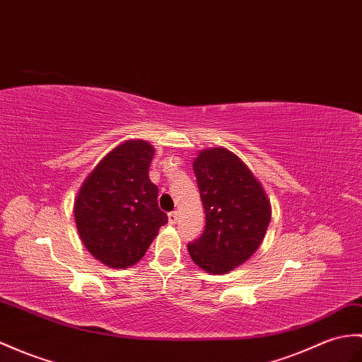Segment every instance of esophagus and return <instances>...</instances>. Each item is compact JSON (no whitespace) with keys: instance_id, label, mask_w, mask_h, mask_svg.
<instances>
[{"instance_id":"esophagus-1","label":"esophagus","mask_w":362,"mask_h":362,"mask_svg":"<svg viewBox=\"0 0 362 362\" xmlns=\"http://www.w3.org/2000/svg\"><path fill=\"white\" fill-rule=\"evenodd\" d=\"M177 219H179V213L177 211H173V213L168 214V222H170L171 225L177 223Z\"/></svg>"}]
</instances>
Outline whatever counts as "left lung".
<instances>
[{"label":"left lung","mask_w":362,"mask_h":362,"mask_svg":"<svg viewBox=\"0 0 362 362\" xmlns=\"http://www.w3.org/2000/svg\"><path fill=\"white\" fill-rule=\"evenodd\" d=\"M205 209V230L188 243L197 267L226 274L245 264L262 243L272 221L265 189L240 158L226 148L202 149L192 162Z\"/></svg>","instance_id":"left-lung-1"}]
</instances>
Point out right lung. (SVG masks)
Instances as JSON below:
<instances>
[{
    "instance_id": "obj_1",
    "label": "right lung",
    "mask_w": 362,
    "mask_h": 362,
    "mask_svg": "<svg viewBox=\"0 0 362 362\" xmlns=\"http://www.w3.org/2000/svg\"><path fill=\"white\" fill-rule=\"evenodd\" d=\"M154 151L146 140L120 143L86 175L74 200L83 245L109 268L136 265L168 222L149 180Z\"/></svg>"
}]
</instances>
